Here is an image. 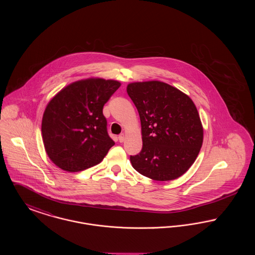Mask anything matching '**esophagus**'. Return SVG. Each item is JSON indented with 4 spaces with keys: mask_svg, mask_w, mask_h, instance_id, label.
Returning a JSON list of instances; mask_svg holds the SVG:
<instances>
[{
    "mask_svg": "<svg viewBox=\"0 0 255 255\" xmlns=\"http://www.w3.org/2000/svg\"><path fill=\"white\" fill-rule=\"evenodd\" d=\"M119 140H120V142H123L125 140V134L124 133H121L119 135Z\"/></svg>",
    "mask_w": 255,
    "mask_h": 255,
    "instance_id": "1",
    "label": "esophagus"
}]
</instances>
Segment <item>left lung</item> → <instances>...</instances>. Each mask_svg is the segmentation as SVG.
I'll list each match as a JSON object with an SVG mask.
<instances>
[{
    "label": "left lung",
    "mask_w": 255,
    "mask_h": 255,
    "mask_svg": "<svg viewBox=\"0 0 255 255\" xmlns=\"http://www.w3.org/2000/svg\"><path fill=\"white\" fill-rule=\"evenodd\" d=\"M141 123L142 149L130 160L134 169L155 181H172L193 164L204 131L190 97L160 81L127 86Z\"/></svg>",
    "instance_id": "obj_1"
}]
</instances>
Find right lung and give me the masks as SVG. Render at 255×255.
Here are the masks:
<instances>
[{"instance_id":"1","label":"right lung","mask_w":255,"mask_h":255,"mask_svg":"<svg viewBox=\"0 0 255 255\" xmlns=\"http://www.w3.org/2000/svg\"><path fill=\"white\" fill-rule=\"evenodd\" d=\"M120 86L102 78L80 80L49 101L42 121L43 141L61 169L78 172L97 165L115 145L102 111Z\"/></svg>"}]
</instances>
